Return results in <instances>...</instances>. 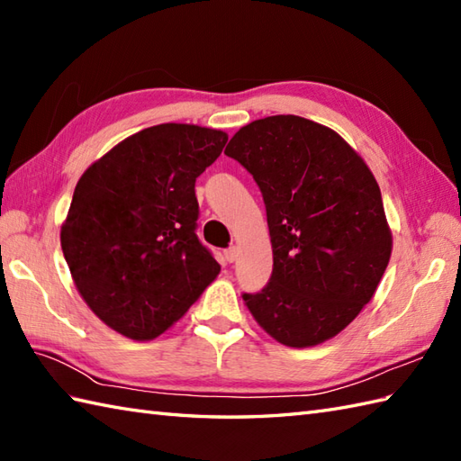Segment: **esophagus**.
I'll list each match as a JSON object with an SVG mask.
<instances>
[{"label":"esophagus","mask_w":461,"mask_h":461,"mask_svg":"<svg viewBox=\"0 0 461 461\" xmlns=\"http://www.w3.org/2000/svg\"><path fill=\"white\" fill-rule=\"evenodd\" d=\"M238 248H230V249H225L223 251V256H225V261H230V263H233L238 259Z\"/></svg>","instance_id":"esophagus-1"}]
</instances>
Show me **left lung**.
<instances>
[{
    "label": "left lung",
    "mask_w": 461,
    "mask_h": 461,
    "mask_svg": "<svg viewBox=\"0 0 461 461\" xmlns=\"http://www.w3.org/2000/svg\"><path fill=\"white\" fill-rule=\"evenodd\" d=\"M225 154L253 176L267 210L273 273L261 293L243 295L253 319L293 348L337 337L393 253L375 174L339 132L295 114L241 126Z\"/></svg>",
    "instance_id": "8db88e82"
}]
</instances>
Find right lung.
Instances as JSON below:
<instances>
[{"label": "right lung", "mask_w": 461, "mask_h": 461, "mask_svg": "<svg viewBox=\"0 0 461 461\" xmlns=\"http://www.w3.org/2000/svg\"><path fill=\"white\" fill-rule=\"evenodd\" d=\"M228 132L150 126L95 160L77 182L61 248L77 291L106 327L152 340L180 321L218 277L198 236L195 178Z\"/></svg>", "instance_id": "right-lung-1"}]
</instances>
